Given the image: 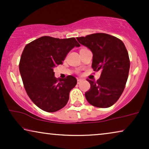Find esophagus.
I'll return each instance as SVG.
<instances>
[{
    "label": "esophagus",
    "mask_w": 149,
    "mask_h": 149,
    "mask_svg": "<svg viewBox=\"0 0 149 149\" xmlns=\"http://www.w3.org/2000/svg\"><path fill=\"white\" fill-rule=\"evenodd\" d=\"M81 81H82V79H77V83H78V84H79V83H80Z\"/></svg>",
    "instance_id": "obj_1"
}]
</instances>
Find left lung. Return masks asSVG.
I'll return each mask as SVG.
<instances>
[{
  "mask_svg": "<svg viewBox=\"0 0 149 149\" xmlns=\"http://www.w3.org/2000/svg\"><path fill=\"white\" fill-rule=\"evenodd\" d=\"M77 39L92 52L93 70L101 71L96 81L87 79L91 85L85 93L87 102L95 107H111L123 93L129 74L130 61L125 45L119 38L105 33Z\"/></svg>",
  "mask_w": 149,
  "mask_h": 149,
  "instance_id": "left-lung-1",
  "label": "left lung"
}]
</instances>
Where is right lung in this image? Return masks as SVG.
Wrapping results in <instances>:
<instances>
[{"instance_id": "right-lung-1", "label": "right lung", "mask_w": 149, "mask_h": 149, "mask_svg": "<svg viewBox=\"0 0 149 149\" xmlns=\"http://www.w3.org/2000/svg\"><path fill=\"white\" fill-rule=\"evenodd\" d=\"M79 46L74 37L60 39L45 36L24 47L19 64L20 74L28 95L42 111L54 113L66 105L77 79L71 75L57 79L54 68L62 64L72 48Z\"/></svg>"}]
</instances>
